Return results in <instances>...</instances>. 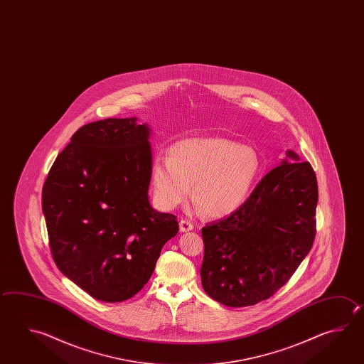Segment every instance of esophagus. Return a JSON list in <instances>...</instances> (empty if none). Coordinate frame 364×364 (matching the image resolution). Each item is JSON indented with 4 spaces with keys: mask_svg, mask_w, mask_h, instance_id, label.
<instances>
[{
    "mask_svg": "<svg viewBox=\"0 0 364 364\" xmlns=\"http://www.w3.org/2000/svg\"><path fill=\"white\" fill-rule=\"evenodd\" d=\"M178 225H180V232H183V233H186V232H191L193 230V225L191 221H188V220H181L180 223H178Z\"/></svg>",
    "mask_w": 364,
    "mask_h": 364,
    "instance_id": "34e87169",
    "label": "esophagus"
}]
</instances>
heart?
Wrapping results in <instances>:
<instances>
[{
	"instance_id": "obj_1",
	"label": "heart",
	"mask_w": 364,
	"mask_h": 364,
	"mask_svg": "<svg viewBox=\"0 0 364 364\" xmlns=\"http://www.w3.org/2000/svg\"><path fill=\"white\" fill-rule=\"evenodd\" d=\"M260 154L250 145L219 136L188 137L171 145L168 158L151 166V186L158 205L172 210L193 200L210 218L238 211L260 178Z\"/></svg>"
}]
</instances>
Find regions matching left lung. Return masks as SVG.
<instances>
[{
	"label": "left lung",
	"instance_id": "left-lung-1",
	"mask_svg": "<svg viewBox=\"0 0 364 364\" xmlns=\"http://www.w3.org/2000/svg\"><path fill=\"white\" fill-rule=\"evenodd\" d=\"M318 184L291 149L238 211L202 229V287L213 300L243 308L284 286L316 237Z\"/></svg>",
	"mask_w": 364,
	"mask_h": 364
}]
</instances>
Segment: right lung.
Wrapping results in <instances>:
<instances>
[{"label":"right lung","instance_id":"add662e5","mask_svg":"<svg viewBox=\"0 0 364 364\" xmlns=\"http://www.w3.org/2000/svg\"><path fill=\"white\" fill-rule=\"evenodd\" d=\"M149 124L107 118L73 134L50 168L42 211L56 267L96 300L121 302L144 287L178 232L149 202Z\"/></svg>","mask_w":364,"mask_h":364}]
</instances>
